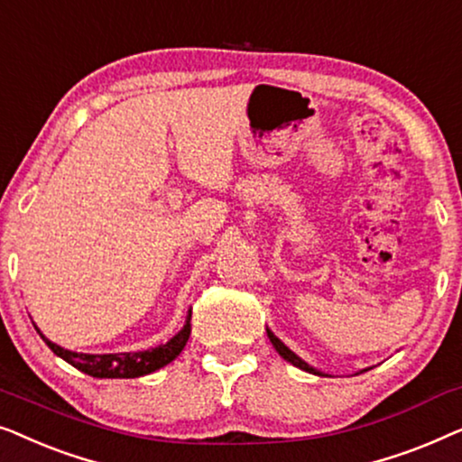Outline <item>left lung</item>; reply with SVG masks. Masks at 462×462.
<instances>
[{
    "mask_svg": "<svg viewBox=\"0 0 462 462\" xmlns=\"http://www.w3.org/2000/svg\"><path fill=\"white\" fill-rule=\"evenodd\" d=\"M267 337H269V340H271V345H273V346H275V351H277V353H280V356H282L283 359H286V362H290V364H292V365H296V368H300V370H305V372H311V374H319V376H324V372H319V370H315V368H311V365H309L307 362H302V359H300L299 356H296V353H294V351H290V349H288V346H286V345H283V343H282V340H280V338H277V337H275V334L269 330V328H267Z\"/></svg>",
    "mask_w": 462,
    "mask_h": 462,
    "instance_id": "left-lung-1",
    "label": "left lung"
}]
</instances>
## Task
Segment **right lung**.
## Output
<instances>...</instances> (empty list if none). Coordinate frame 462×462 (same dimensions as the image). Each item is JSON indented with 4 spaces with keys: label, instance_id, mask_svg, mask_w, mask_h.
Listing matches in <instances>:
<instances>
[{
    "label": "right lung",
    "instance_id": "obj_1",
    "mask_svg": "<svg viewBox=\"0 0 462 462\" xmlns=\"http://www.w3.org/2000/svg\"><path fill=\"white\" fill-rule=\"evenodd\" d=\"M35 330L40 332V328L35 326ZM189 334H191V311L187 315L185 326L182 330L168 340L166 345L155 346V349L147 351H136V353H105V356H92V353H75L69 349H62L52 340H48L40 332V337L46 340V345L54 351V356L65 359L67 364H71L73 368L90 374L94 378H138L151 372L163 368L172 359L179 357V353L185 349Z\"/></svg>",
    "mask_w": 462,
    "mask_h": 462
}]
</instances>
